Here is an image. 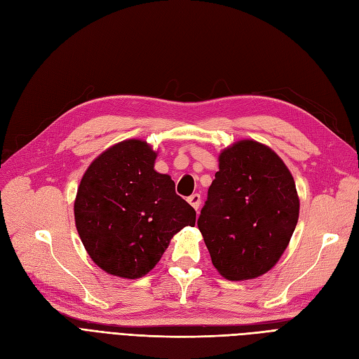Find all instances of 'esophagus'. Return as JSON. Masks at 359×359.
<instances>
[{
    "label": "esophagus",
    "instance_id": "1",
    "mask_svg": "<svg viewBox=\"0 0 359 359\" xmlns=\"http://www.w3.org/2000/svg\"><path fill=\"white\" fill-rule=\"evenodd\" d=\"M189 203L193 206L194 210H199V206H201V194L199 193H194V194H191V196L189 198Z\"/></svg>",
    "mask_w": 359,
    "mask_h": 359
}]
</instances>
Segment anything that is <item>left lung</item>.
Returning <instances> with one entry per match:
<instances>
[{
    "instance_id": "8db88e82",
    "label": "left lung",
    "mask_w": 359,
    "mask_h": 359,
    "mask_svg": "<svg viewBox=\"0 0 359 359\" xmlns=\"http://www.w3.org/2000/svg\"><path fill=\"white\" fill-rule=\"evenodd\" d=\"M298 217L295 181L276 151L253 139L222 151L198 226L224 278L268 273L287 248Z\"/></svg>"
}]
</instances>
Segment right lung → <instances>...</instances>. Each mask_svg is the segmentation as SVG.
Listing matches in <instances>:
<instances>
[{"label":"right lung","mask_w":359,"mask_h":359,"mask_svg":"<svg viewBox=\"0 0 359 359\" xmlns=\"http://www.w3.org/2000/svg\"><path fill=\"white\" fill-rule=\"evenodd\" d=\"M157 151L127 139L85 170L74 199V223L93 262L104 273L140 278L153 269L173 235L194 226L196 211L175 182L154 169Z\"/></svg>","instance_id":"right-lung-1"}]
</instances>
